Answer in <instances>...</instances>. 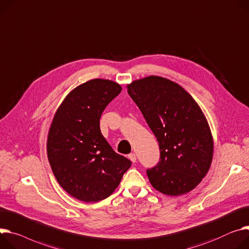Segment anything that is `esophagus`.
Listing matches in <instances>:
<instances>
[{"label": "esophagus", "mask_w": 249, "mask_h": 249, "mask_svg": "<svg viewBox=\"0 0 249 249\" xmlns=\"http://www.w3.org/2000/svg\"><path fill=\"white\" fill-rule=\"evenodd\" d=\"M128 159L131 160V162L135 163L137 161V156L135 154H130L128 155Z\"/></svg>", "instance_id": "34e87169"}]
</instances>
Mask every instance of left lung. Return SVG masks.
Returning <instances> with one entry per match:
<instances>
[{
	"label": "left lung",
	"instance_id": "left-lung-1",
	"mask_svg": "<svg viewBox=\"0 0 249 249\" xmlns=\"http://www.w3.org/2000/svg\"><path fill=\"white\" fill-rule=\"evenodd\" d=\"M126 88L160 144V160L146 171L151 185L170 196L189 193L208 173L213 156L212 130L200 107L162 76H145Z\"/></svg>",
	"mask_w": 249,
	"mask_h": 249
}]
</instances>
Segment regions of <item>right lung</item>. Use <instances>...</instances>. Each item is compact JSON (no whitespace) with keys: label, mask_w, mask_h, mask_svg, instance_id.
<instances>
[{"label":"right lung","mask_w":249,"mask_h":249,"mask_svg":"<svg viewBox=\"0 0 249 249\" xmlns=\"http://www.w3.org/2000/svg\"><path fill=\"white\" fill-rule=\"evenodd\" d=\"M121 91L116 82L93 79L71 89L54 112L48 159L59 184L81 201L108 197L130 167L131 162L111 148L100 128L104 109Z\"/></svg>","instance_id":"add662e5"}]
</instances>
